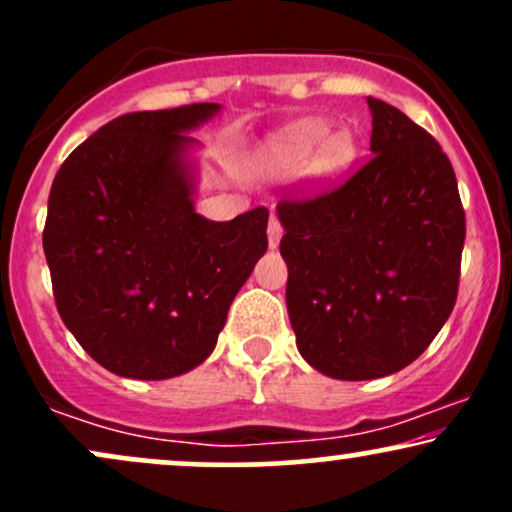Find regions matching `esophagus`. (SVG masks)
I'll use <instances>...</instances> for the list:
<instances>
[{"instance_id": "34e87169", "label": "esophagus", "mask_w": 512, "mask_h": 512, "mask_svg": "<svg viewBox=\"0 0 512 512\" xmlns=\"http://www.w3.org/2000/svg\"><path fill=\"white\" fill-rule=\"evenodd\" d=\"M267 233H269V248H276V245H279L281 236H284V226H281V221L276 219V216H272V219H269Z\"/></svg>"}]
</instances>
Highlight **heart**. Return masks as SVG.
<instances>
[{
  "label": "heart",
  "instance_id": "b5f03b06",
  "mask_svg": "<svg viewBox=\"0 0 512 512\" xmlns=\"http://www.w3.org/2000/svg\"><path fill=\"white\" fill-rule=\"evenodd\" d=\"M356 156L354 137L349 132H332L325 122L303 120L281 132L269 144L267 163L276 170H308L317 178H334Z\"/></svg>",
  "mask_w": 512,
  "mask_h": 512
}]
</instances>
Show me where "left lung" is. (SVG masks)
<instances>
[{
  "mask_svg": "<svg viewBox=\"0 0 512 512\" xmlns=\"http://www.w3.org/2000/svg\"><path fill=\"white\" fill-rule=\"evenodd\" d=\"M368 108L373 156L276 207L296 346L337 380L383 378L424 354L455 308L467 231L436 139L378 98Z\"/></svg>",
  "mask_w": 512,
  "mask_h": 512,
  "instance_id": "obj_1",
  "label": "left lung"
}]
</instances>
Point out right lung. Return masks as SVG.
<instances>
[{
    "instance_id": "right-lung-1",
    "label": "right lung",
    "mask_w": 512,
    "mask_h": 512,
    "mask_svg": "<svg viewBox=\"0 0 512 512\" xmlns=\"http://www.w3.org/2000/svg\"><path fill=\"white\" fill-rule=\"evenodd\" d=\"M216 103L110 120L57 170L43 250L67 330L110 373L166 380L214 351L267 252V207L209 221L192 207L182 132Z\"/></svg>"
}]
</instances>
